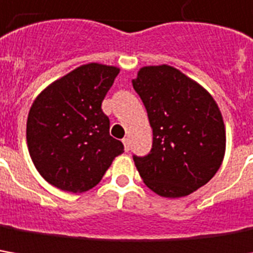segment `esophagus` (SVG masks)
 Here are the masks:
<instances>
[{"mask_svg":"<svg viewBox=\"0 0 253 253\" xmlns=\"http://www.w3.org/2000/svg\"><path fill=\"white\" fill-rule=\"evenodd\" d=\"M123 143H124V147H125V152H129V149H130V140H129V138H124L123 139Z\"/></svg>","mask_w":253,"mask_h":253,"instance_id":"obj_1","label":"esophagus"}]
</instances>
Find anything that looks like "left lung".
I'll list each match as a JSON object with an SVG mask.
<instances>
[{
  "label": "left lung",
  "instance_id": "obj_1",
  "mask_svg": "<svg viewBox=\"0 0 253 253\" xmlns=\"http://www.w3.org/2000/svg\"><path fill=\"white\" fill-rule=\"evenodd\" d=\"M153 130L145 157L133 156L143 182L163 198H182L208 184L225 153V125L216 100L170 65H147L132 81Z\"/></svg>",
  "mask_w": 253,
  "mask_h": 253
}]
</instances>
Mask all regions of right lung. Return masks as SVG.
I'll use <instances>...</instances> for the list:
<instances>
[{"mask_svg":"<svg viewBox=\"0 0 253 253\" xmlns=\"http://www.w3.org/2000/svg\"><path fill=\"white\" fill-rule=\"evenodd\" d=\"M118 74L120 68L113 65L84 64L50 83L33 101L26 123L29 154L52 186L86 192L124 153L101 110Z\"/></svg>","mask_w":253,"mask_h":253,"instance_id":"1","label":"right lung"}]
</instances>
